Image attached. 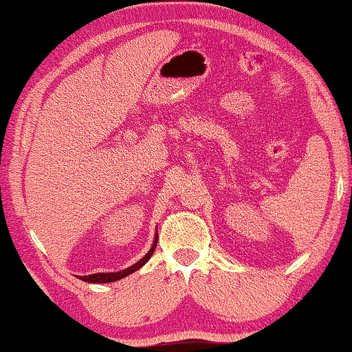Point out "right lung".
I'll list each match as a JSON object with an SVG mask.
<instances>
[{
    "label": "right lung",
    "instance_id": "add662e5",
    "mask_svg": "<svg viewBox=\"0 0 352 352\" xmlns=\"http://www.w3.org/2000/svg\"><path fill=\"white\" fill-rule=\"evenodd\" d=\"M155 245H157V243H154V245H152V248H151V251L147 252L146 256H144L141 261L135 262L134 265H131V267H128V269L121 270V272H113V274H91V275H83V277H80V278H82L83 282H91V283H107V282L120 280V278L126 277V275L133 274V272H135V270H138V269H141L142 265L146 264V262L151 259L152 254H154Z\"/></svg>",
    "mask_w": 352,
    "mask_h": 352
}]
</instances>
